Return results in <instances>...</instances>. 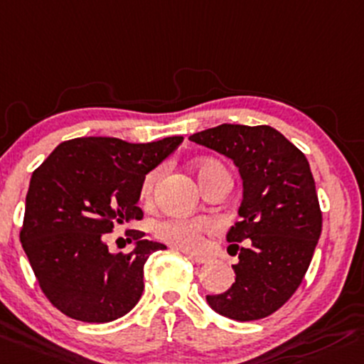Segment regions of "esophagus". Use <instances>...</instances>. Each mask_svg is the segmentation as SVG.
Wrapping results in <instances>:
<instances>
[{
	"mask_svg": "<svg viewBox=\"0 0 364 364\" xmlns=\"http://www.w3.org/2000/svg\"><path fill=\"white\" fill-rule=\"evenodd\" d=\"M186 256H188V259H192L193 263H205L208 262V256H200V255H192V252H186Z\"/></svg>",
	"mask_w": 364,
	"mask_h": 364,
	"instance_id": "34e87169",
	"label": "esophagus"
}]
</instances>
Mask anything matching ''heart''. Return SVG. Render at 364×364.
Wrapping results in <instances>:
<instances>
[{"label":"heart","instance_id":"heart-1","mask_svg":"<svg viewBox=\"0 0 364 364\" xmlns=\"http://www.w3.org/2000/svg\"><path fill=\"white\" fill-rule=\"evenodd\" d=\"M211 166V164H209ZM208 167V166H204ZM202 167V169H204ZM156 179H159V171L148 172L146 178L143 179L141 185V198L144 202L151 200L153 190H155ZM218 228V223L214 220H167L162 221L155 227V233L159 239L166 240L171 246L178 247L186 252H198L205 246V233L214 232Z\"/></svg>","mask_w":364,"mask_h":364}]
</instances>
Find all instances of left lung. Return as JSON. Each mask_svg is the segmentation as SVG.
I'll return each instance as SVG.
<instances>
[{"mask_svg":"<svg viewBox=\"0 0 364 364\" xmlns=\"http://www.w3.org/2000/svg\"><path fill=\"white\" fill-rule=\"evenodd\" d=\"M190 141L230 159L242 179L240 220L227 233L233 250L242 240L235 282L208 294L213 311L235 321L274 314L304 281L323 228V214L305 155L269 125L221 124Z\"/></svg>","mask_w":364,"mask_h":364,"instance_id":"8db88e82","label":"left lung"}]
</instances>
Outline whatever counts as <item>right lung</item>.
Here are the masks:
<instances>
[{"label":"right lung","mask_w":364,"mask_h":364,"mask_svg":"<svg viewBox=\"0 0 364 364\" xmlns=\"http://www.w3.org/2000/svg\"><path fill=\"white\" fill-rule=\"evenodd\" d=\"M181 141L76 137L33 172L21 242L53 307L83 323H109L132 311L144 289L148 256L166 246L129 230L134 250L109 252L105 233L143 218L137 208L143 179Z\"/></svg>","instance_id":"1"}]
</instances>
